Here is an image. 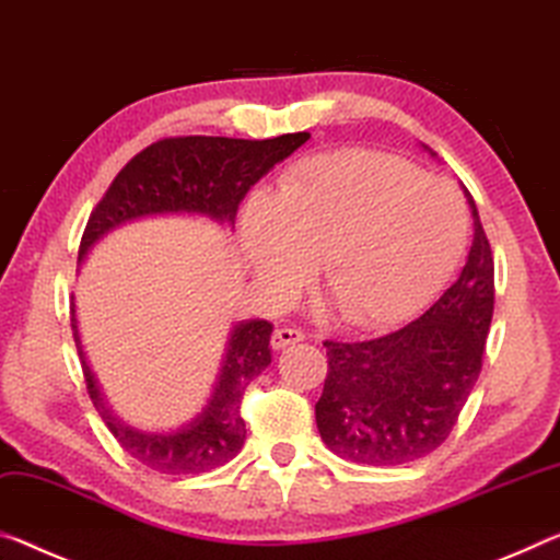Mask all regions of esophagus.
I'll use <instances>...</instances> for the list:
<instances>
[{
  "label": "esophagus",
  "mask_w": 560,
  "mask_h": 560,
  "mask_svg": "<svg viewBox=\"0 0 560 560\" xmlns=\"http://www.w3.org/2000/svg\"><path fill=\"white\" fill-rule=\"evenodd\" d=\"M306 339V334L304 331H299V328H277V331H273V336H271V346L273 349H287V346H291V343H299V341H304Z\"/></svg>",
  "instance_id": "esophagus-1"
}]
</instances>
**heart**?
I'll use <instances>...</instances> for the list:
<instances>
[{
	"instance_id": "1",
	"label": "heart",
	"mask_w": 560,
	"mask_h": 560,
	"mask_svg": "<svg viewBox=\"0 0 560 560\" xmlns=\"http://www.w3.org/2000/svg\"><path fill=\"white\" fill-rule=\"evenodd\" d=\"M244 244L261 279L291 289L318 256V277L346 324H396L456 271L468 207L456 184L381 152L306 159L271 199L244 211Z\"/></svg>"
}]
</instances>
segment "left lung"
<instances>
[{"mask_svg": "<svg viewBox=\"0 0 560 560\" xmlns=\"http://www.w3.org/2000/svg\"><path fill=\"white\" fill-rule=\"evenodd\" d=\"M474 209L460 277L404 328L366 341L326 339L316 425L336 456L398 466L429 456L454 431L483 366L493 316V254Z\"/></svg>", "mask_w": 560, "mask_h": 560, "instance_id": "obj_1", "label": "left lung"}]
</instances>
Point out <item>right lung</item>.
Here are the masks:
<instances>
[{
	"instance_id": "right-lung-1",
	"label": "right lung",
	"mask_w": 560,
	"mask_h": 560,
	"mask_svg": "<svg viewBox=\"0 0 560 560\" xmlns=\"http://www.w3.org/2000/svg\"><path fill=\"white\" fill-rule=\"evenodd\" d=\"M308 131L273 139H229V137H166L127 162L114 176L109 189L96 203L79 244V261L100 238L124 221L197 211L219 221H234L238 201L246 191L289 154H294ZM74 312V308H72ZM74 341L82 359L86 394L100 411L106 429L131 458L159 474H207L232 460L244 446L246 421L242 416L244 392L271 363V324L252 318L234 328L221 369L217 392L199 419L174 433H141L124 425L104 406L100 386L89 371L77 322L72 314Z\"/></svg>"
}]
</instances>
